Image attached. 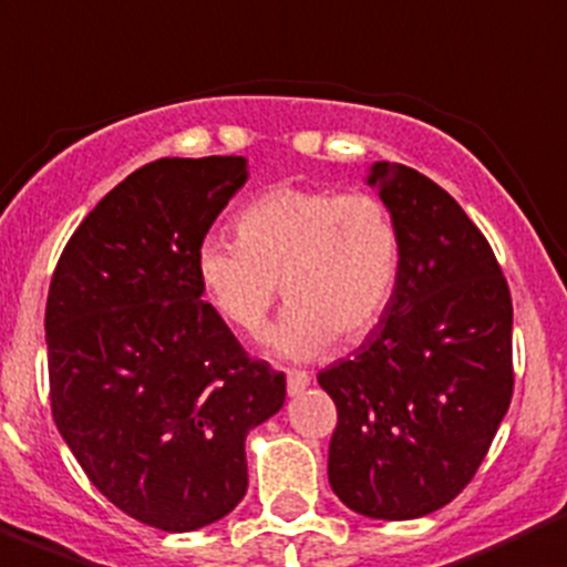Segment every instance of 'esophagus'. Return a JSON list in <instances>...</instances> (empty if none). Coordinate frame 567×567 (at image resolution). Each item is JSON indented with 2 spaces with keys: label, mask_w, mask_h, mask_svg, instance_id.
<instances>
[{
  "label": "esophagus",
  "mask_w": 567,
  "mask_h": 567,
  "mask_svg": "<svg viewBox=\"0 0 567 567\" xmlns=\"http://www.w3.org/2000/svg\"><path fill=\"white\" fill-rule=\"evenodd\" d=\"M311 385V377L305 371H288V393L290 396H299L305 388Z\"/></svg>",
  "instance_id": "34e87169"
}]
</instances>
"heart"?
Returning <instances> with one entry per match:
<instances>
[{"label":"heart","mask_w":567,"mask_h":567,"mask_svg":"<svg viewBox=\"0 0 567 567\" xmlns=\"http://www.w3.org/2000/svg\"><path fill=\"white\" fill-rule=\"evenodd\" d=\"M402 230L382 196L277 185L236 216V243L208 236L196 250L202 297L243 337L262 331L277 302L282 319L268 348L311 359L333 337L359 342L382 322L402 277Z\"/></svg>","instance_id":"1"}]
</instances>
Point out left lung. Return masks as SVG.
<instances>
[{"label":"left lung","instance_id":"8db88e82","mask_svg":"<svg viewBox=\"0 0 567 567\" xmlns=\"http://www.w3.org/2000/svg\"><path fill=\"white\" fill-rule=\"evenodd\" d=\"M368 185L402 230L391 308L319 373L337 405L328 480L371 519H416L462 494L514 393V305L482 230L436 182L377 162Z\"/></svg>","mask_w":567,"mask_h":567}]
</instances>
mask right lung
Here are the masks:
<instances>
[{
    "instance_id": "1",
    "label": "right lung",
    "mask_w": 567,
    "mask_h": 567,
    "mask_svg": "<svg viewBox=\"0 0 567 567\" xmlns=\"http://www.w3.org/2000/svg\"><path fill=\"white\" fill-rule=\"evenodd\" d=\"M248 179L243 156L156 159L82 219L45 308L51 411L107 502L185 534L248 491L245 436L285 402L202 299L196 250Z\"/></svg>"
}]
</instances>
